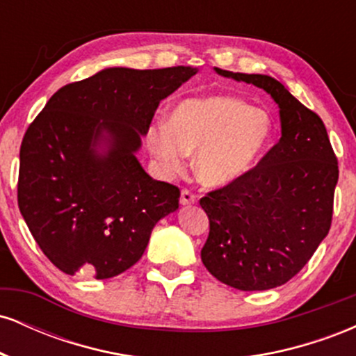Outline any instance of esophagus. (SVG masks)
<instances>
[{
  "mask_svg": "<svg viewBox=\"0 0 356 356\" xmlns=\"http://www.w3.org/2000/svg\"><path fill=\"white\" fill-rule=\"evenodd\" d=\"M195 202H197V195L192 194V192L187 191V189H184L181 192V204H182V206H191V204H195Z\"/></svg>",
  "mask_w": 356,
  "mask_h": 356,
  "instance_id": "34e87169",
  "label": "esophagus"
}]
</instances>
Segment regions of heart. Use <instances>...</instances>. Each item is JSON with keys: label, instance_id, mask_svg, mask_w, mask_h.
I'll list each match as a JSON object with an SVG mask.
<instances>
[{"label": "heart", "instance_id": "heart-1", "mask_svg": "<svg viewBox=\"0 0 356 356\" xmlns=\"http://www.w3.org/2000/svg\"><path fill=\"white\" fill-rule=\"evenodd\" d=\"M275 132L266 110L227 95H207L182 102L169 124L152 125L149 149L165 174L179 172L187 154H194V170L207 187H226L257 164Z\"/></svg>", "mask_w": 356, "mask_h": 356}]
</instances>
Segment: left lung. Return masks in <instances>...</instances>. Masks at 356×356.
<instances>
[{
  "label": "left lung",
  "mask_w": 356,
  "mask_h": 356,
  "mask_svg": "<svg viewBox=\"0 0 356 356\" xmlns=\"http://www.w3.org/2000/svg\"><path fill=\"white\" fill-rule=\"evenodd\" d=\"M214 70L263 88L280 107V142L244 177L201 199L209 218L204 266L220 283L264 291L298 275L328 234L338 162L321 118L283 83Z\"/></svg>",
  "instance_id": "1"
}]
</instances>
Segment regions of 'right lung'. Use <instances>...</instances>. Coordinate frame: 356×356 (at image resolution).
Here are the masks:
<instances>
[{
  "label": "right lung",
  "mask_w": 356,
  "mask_h": 356,
  "mask_svg": "<svg viewBox=\"0 0 356 356\" xmlns=\"http://www.w3.org/2000/svg\"><path fill=\"white\" fill-rule=\"evenodd\" d=\"M192 67H112L61 87L24 134L18 206L60 271L113 277L144 254L155 224L179 209L181 191L137 159L161 100Z\"/></svg>",
  "instance_id": "right-lung-1"
}]
</instances>
